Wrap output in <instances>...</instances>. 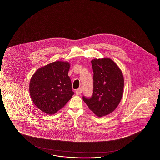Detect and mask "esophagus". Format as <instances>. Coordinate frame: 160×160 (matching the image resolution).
I'll return each mask as SVG.
<instances>
[{
  "label": "esophagus",
  "instance_id": "obj_1",
  "mask_svg": "<svg viewBox=\"0 0 160 160\" xmlns=\"http://www.w3.org/2000/svg\"><path fill=\"white\" fill-rule=\"evenodd\" d=\"M82 92V88L81 87H80V88H78V89L76 90V95H80Z\"/></svg>",
  "mask_w": 160,
  "mask_h": 160
}]
</instances>
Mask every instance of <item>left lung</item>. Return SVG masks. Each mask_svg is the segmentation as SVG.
<instances>
[{"label": "left lung", "instance_id": "1", "mask_svg": "<svg viewBox=\"0 0 160 160\" xmlns=\"http://www.w3.org/2000/svg\"><path fill=\"white\" fill-rule=\"evenodd\" d=\"M93 92L90 98L82 100L97 116H106L114 111L123 94L124 78L121 70L112 59L92 60Z\"/></svg>", "mask_w": 160, "mask_h": 160}]
</instances>
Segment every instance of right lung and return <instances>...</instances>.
<instances>
[{
	"mask_svg": "<svg viewBox=\"0 0 160 160\" xmlns=\"http://www.w3.org/2000/svg\"><path fill=\"white\" fill-rule=\"evenodd\" d=\"M70 63L56 61L39 68L30 79L29 92L41 111L53 114L65 106L74 94L68 76Z\"/></svg>",
	"mask_w": 160,
	"mask_h": 160,
	"instance_id": "1",
	"label": "right lung"
}]
</instances>
